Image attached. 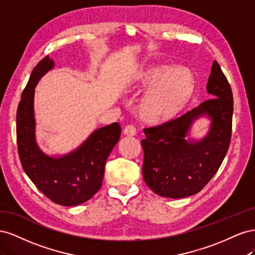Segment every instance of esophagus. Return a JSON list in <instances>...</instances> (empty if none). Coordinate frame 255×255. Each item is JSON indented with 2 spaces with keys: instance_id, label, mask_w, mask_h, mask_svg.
<instances>
[{
  "instance_id": "34e87169",
  "label": "esophagus",
  "mask_w": 255,
  "mask_h": 255,
  "mask_svg": "<svg viewBox=\"0 0 255 255\" xmlns=\"http://www.w3.org/2000/svg\"><path fill=\"white\" fill-rule=\"evenodd\" d=\"M123 134L127 136H135L136 128L134 126H127L125 128H123Z\"/></svg>"
}]
</instances>
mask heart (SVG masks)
Here are the masks:
<instances>
[{
    "instance_id": "1",
    "label": "heart",
    "mask_w": 255,
    "mask_h": 255,
    "mask_svg": "<svg viewBox=\"0 0 255 255\" xmlns=\"http://www.w3.org/2000/svg\"><path fill=\"white\" fill-rule=\"evenodd\" d=\"M130 91L148 88L139 102L140 117L153 126L173 119L195 92V79L185 69L169 66H144L133 74L128 85Z\"/></svg>"
}]
</instances>
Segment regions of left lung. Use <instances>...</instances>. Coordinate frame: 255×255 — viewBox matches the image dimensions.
Segmentation results:
<instances>
[{
  "label": "left lung",
  "mask_w": 255,
  "mask_h": 255,
  "mask_svg": "<svg viewBox=\"0 0 255 255\" xmlns=\"http://www.w3.org/2000/svg\"><path fill=\"white\" fill-rule=\"evenodd\" d=\"M206 89L212 99L180 118L143 129V180L158 196L180 199L198 194L226 156L232 133L233 95L216 60ZM200 118H207L211 123L208 133L195 140L189 132Z\"/></svg>",
  "instance_id": "1"
}]
</instances>
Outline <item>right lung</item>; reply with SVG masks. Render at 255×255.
I'll use <instances>...</instances> for the list:
<instances>
[{
	"instance_id": "right-lung-1",
	"label": "right lung",
	"mask_w": 255,
	"mask_h": 255,
	"mask_svg": "<svg viewBox=\"0 0 255 255\" xmlns=\"http://www.w3.org/2000/svg\"><path fill=\"white\" fill-rule=\"evenodd\" d=\"M55 66L45 56L34 68L17 111L18 153L23 170L35 186L54 203L75 206L88 201L101 188L106 159L120 139L121 127L114 122L95 129L75 150L48 155L36 140L35 87Z\"/></svg>"
}]
</instances>
